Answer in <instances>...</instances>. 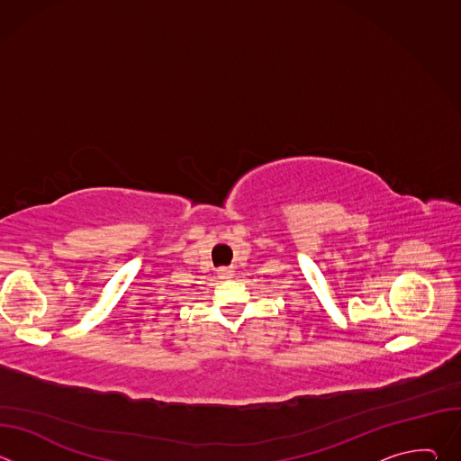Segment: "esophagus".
I'll list each match as a JSON object with an SVG mask.
<instances>
[{
	"instance_id": "1",
	"label": "esophagus",
	"mask_w": 461,
	"mask_h": 461,
	"mask_svg": "<svg viewBox=\"0 0 461 461\" xmlns=\"http://www.w3.org/2000/svg\"><path fill=\"white\" fill-rule=\"evenodd\" d=\"M233 276H235L233 268H221L219 270V277L221 279H233Z\"/></svg>"
}]
</instances>
